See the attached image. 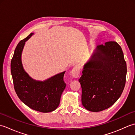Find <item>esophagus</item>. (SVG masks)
I'll list each match as a JSON object with an SVG mask.
<instances>
[{
    "label": "esophagus",
    "instance_id": "1",
    "mask_svg": "<svg viewBox=\"0 0 135 135\" xmlns=\"http://www.w3.org/2000/svg\"><path fill=\"white\" fill-rule=\"evenodd\" d=\"M80 71H81V70H80V68L78 67V66L75 65V67L73 68V70H71V75L73 77V78H77L79 76Z\"/></svg>",
    "mask_w": 135,
    "mask_h": 135
}]
</instances>
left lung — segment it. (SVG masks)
<instances>
[{"label":"left lung","instance_id":"8db88e82","mask_svg":"<svg viewBox=\"0 0 135 135\" xmlns=\"http://www.w3.org/2000/svg\"><path fill=\"white\" fill-rule=\"evenodd\" d=\"M127 73V63L118 43L110 41L97 46L79 79L83 106L93 112L111 107L124 90Z\"/></svg>","mask_w":135,"mask_h":135}]
</instances>
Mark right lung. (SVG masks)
<instances>
[{"instance_id":"right-lung-1","label":"right lung","mask_w":135,"mask_h":135,"mask_svg":"<svg viewBox=\"0 0 135 135\" xmlns=\"http://www.w3.org/2000/svg\"><path fill=\"white\" fill-rule=\"evenodd\" d=\"M21 40L14 50L11 61V73L14 89L19 99L30 108L42 113H49L58 107L61 94L66 86L65 71L44 81L33 79L25 72L21 62V54L25 42L33 35Z\"/></svg>"}]
</instances>
